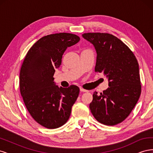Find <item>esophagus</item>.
<instances>
[{"label": "esophagus", "instance_id": "1", "mask_svg": "<svg viewBox=\"0 0 153 153\" xmlns=\"http://www.w3.org/2000/svg\"><path fill=\"white\" fill-rule=\"evenodd\" d=\"M80 91L81 92H88V91H87V90H85V89H83V88H80Z\"/></svg>", "mask_w": 153, "mask_h": 153}]
</instances>
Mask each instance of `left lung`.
<instances>
[{
    "instance_id": "1",
    "label": "left lung",
    "mask_w": 153,
    "mask_h": 153,
    "mask_svg": "<svg viewBox=\"0 0 153 153\" xmlns=\"http://www.w3.org/2000/svg\"><path fill=\"white\" fill-rule=\"evenodd\" d=\"M82 37L96 49L95 72L103 74L108 80L109 87L103 93L94 92L91 112L101 124L121 123L131 113L141 94L137 60L128 46L112 34L89 32Z\"/></svg>"
}]
</instances>
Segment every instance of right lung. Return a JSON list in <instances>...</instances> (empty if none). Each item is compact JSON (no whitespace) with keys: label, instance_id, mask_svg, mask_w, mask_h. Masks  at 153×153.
Instances as JSON below:
<instances>
[{"label":"right lung","instance_id":"obj_1","mask_svg":"<svg viewBox=\"0 0 153 153\" xmlns=\"http://www.w3.org/2000/svg\"><path fill=\"white\" fill-rule=\"evenodd\" d=\"M80 39L75 34L65 32L45 36L29 49L23 62L21 95L32 118L47 128H57L68 121L79 94L76 85L63 88L55 85L53 75L67 48Z\"/></svg>","mask_w":153,"mask_h":153}]
</instances>
